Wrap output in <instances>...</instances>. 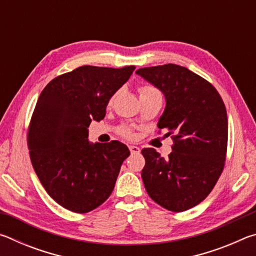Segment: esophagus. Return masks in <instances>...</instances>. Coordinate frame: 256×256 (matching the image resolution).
Wrapping results in <instances>:
<instances>
[{"label": "esophagus", "instance_id": "1", "mask_svg": "<svg viewBox=\"0 0 256 256\" xmlns=\"http://www.w3.org/2000/svg\"><path fill=\"white\" fill-rule=\"evenodd\" d=\"M128 149H130V151H131L132 154H140V148H138V146H130Z\"/></svg>", "mask_w": 256, "mask_h": 256}]
</instances>
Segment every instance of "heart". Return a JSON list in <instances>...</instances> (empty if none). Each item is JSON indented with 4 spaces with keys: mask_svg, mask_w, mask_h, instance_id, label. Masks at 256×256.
<instances>
[{
    "mask_svg": "<svg viewBox=\"0 0 256 256\" xmlns=\"http://www.w3.org/2000/svg\"><path fill=\"white\" fill-rule=\"evenodd\" d=\"M157 92V90H156L154 86H140V88H138V92H140V96H142V94H151V92ZM112 99H114V97H112L110 99V102H108V104H112ZM118 132H120V136H123L124 138H132V136H133L131 128H126V126L120 128Z\"/></svg>",
    "mask_w": 256,
    "mask_h": 256,
    "instance_id": "1",
    "label": "heart"
}]
</instances>
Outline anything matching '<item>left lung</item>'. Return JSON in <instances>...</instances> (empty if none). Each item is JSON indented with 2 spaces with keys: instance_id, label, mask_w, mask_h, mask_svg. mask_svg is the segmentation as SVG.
<instances>
[{
  "instance_id": "1",
  "label": "left lung",
  "mask_w": 256,
  "mask_h": 256,
  "mask_svg": "<svg viewBox=\"0 0 256 256\" xmlns=\"http://www.w3.org/2000/svg\"><path fill=\"white\" fill-rule=\"evenodd\" d=\"M164 94L166 107L158 128L174 144L164 159L154 148L142 149L141 177L149 196L164 209L182 212L209 196L224 170L228 141L224 104L210 82L176 64L136 71Z\"/></svg>"
}]
</instances>
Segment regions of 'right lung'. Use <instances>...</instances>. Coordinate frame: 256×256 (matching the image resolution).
I'll use <instances>...</instances> for the list:
<instances>
[{
    "label": "right lung",
    "mask_w": 256,
    "mask_h": 256,
    "mask_svg": "<svg viewBox=\"0 0 256 256\" xmlns=\"http://www.w3.org/2000/svg\"><path fill=\"white\" fill-rule=\"evenodd\" d=\"M134 68L80 66L56 76L38 98L28 130L30 159L48 196L68 210L92 211L114 190L130 150L116 140L90 144L88 128L105 118Z\"/></svg>",
    "instance_id": "1"
}]
</instances>
